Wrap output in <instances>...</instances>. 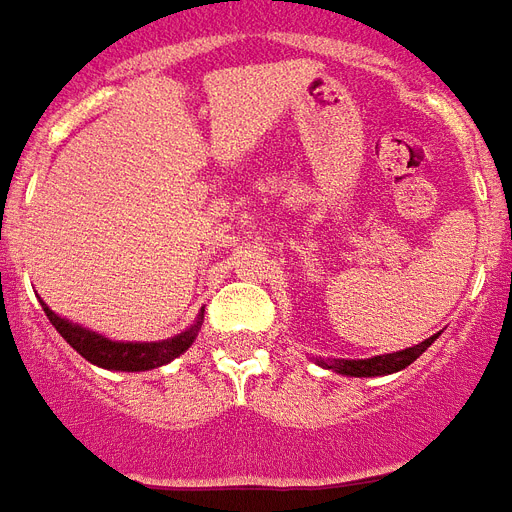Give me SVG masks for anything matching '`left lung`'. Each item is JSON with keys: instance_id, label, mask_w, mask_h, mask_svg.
I'll return each instance as SVG.
<instances>
[{"instance_id": "left-lung-1", "label": "left lung", "mask_w": 512, "mask_h": 512, "mask_svg": "<svg viewBox=\"0 0 512 512\" xmlns=\"http://www.w3.org/2000/svg\"><path fill=\"white\" fill-rule=\"evenodd\" d=\"M436 338H439V333L425 338L417 346H409V349H401V352L393 354H376V357H368V360H322V357H316V365H322L327 371H335L341 376H357V379H363V376H387L395 374V371H404L406 365H412Z\"/></svg>"}]
</instances>
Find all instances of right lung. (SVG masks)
<instances>
[{
    "label": "right lung",
    "mask_w": 512,
    "mask_h": 512,
    "mask_svg": "<svg viewBox=\"0 0 512 512\" xmlns=\"http://www.w3.org/2000/svg\"><path fill=\"white\" fill-rule=\"evenodd\" d=\"M40 305L46 311L48 322L57 327V333L84 360L98 365V368H106V371H128V374L152 371V368H160V365L171 363L179 354L188 352L193 341H196V335H199L201 322H204V311H201L188 330H182V333L174 335V338H166V341H111L106 335L92 333L89 327H81V324H73L65 316H59V313L48 308L46 302H40Z\"/></svg>",
    "instance_id": "right-lung-1"
}]
</instances>
